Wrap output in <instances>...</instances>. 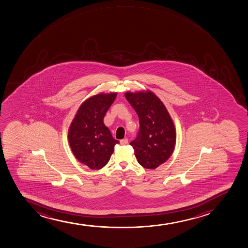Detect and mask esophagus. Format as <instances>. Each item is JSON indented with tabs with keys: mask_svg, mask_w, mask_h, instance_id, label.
Returning <instances> with one entry per match:
<instances>
[{
	"mask_svg": "<svg viewBox=\"0 0 248 248\" xmlns=\"http://www.w3.org/2000/svg\"><path fill=\"white\" fill-rule=\"evenodd\" d=\"M120 143H121V145H126V144L128 143V139L125 138V139L121 140H120Z\"/></svg>",
	"mask_w": 248,
	"mask_h": 248,
	"instance_id": "1",
	"label": "esophagus"
}]
</instances>
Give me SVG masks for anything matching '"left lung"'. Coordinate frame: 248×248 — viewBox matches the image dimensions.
Segmentation results:
<instances>
[{
  "label": "left lung",
  "mask_w": 248,
  "mask_h": 248,
  "mask_svg": "<svg viewBox=\"0 0 248 248\" xmlns=\"http://www.w3.org/2000/svg\"><path fill=\"white\" fill-rule=\"evenodd\" d=\"M125 97L139 117L140 132L130 144L144 168L155 170L174 152L176 130L162 101L153 92H126Z\"/></svg>",
  "instance_id": "obj_1"
}]
</instances>
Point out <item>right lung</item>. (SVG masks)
<instances>
[{
    "label": "right lung",
    "mask_w": 248,
    "mask_h": 248,
    "mask_svg": "<svg viewBox=\"0 0 248 248\" xmlns=\"http://www.w3.org/2000/svg\"><path fill=\"white\" fill-rule=\"evenodd\" d=\"M117 95V93H100L89 97L80 105L69 125L68 143L73 154L92 170L104 167L115 145L119 144L103 123Z\"/></svg>",
    "instance_id": "1"
}]
</instances>
